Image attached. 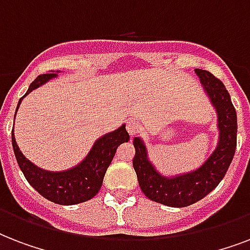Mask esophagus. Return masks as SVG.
<instances>
[{"label":"esophagus","mask_w":250,"mask_h":250,"mask_svg":"<svg viewBox=\"0 0 250 250\" xmlns=\"http://www.w3.org/2000/svg\"><path fill=\"white\" fill-rule=\"evenodd\" d=\"M127 131H128V133L131 136L136 135V133L140 131V123H139L136 119H129V121L127 122Z\"/></svg>","instance_id":"esophagus-1"}]
</instances>
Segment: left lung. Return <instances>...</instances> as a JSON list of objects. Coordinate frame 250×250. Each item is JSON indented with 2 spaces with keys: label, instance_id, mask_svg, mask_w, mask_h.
I'll use <instances>...</instances> for the list:
<instances>
[{
  "label": "left lung",
  "instance_id": "1",
  "mask_svg": "<svg viewBox=\"0 0 250 250\" xmlns=\"http://www.w3.org/2000/svg\"><path fill=\"white\" fill-rule=\"evenodd\" d=\"M194 72L200 78L218 117L219 137L217 148L209 158L196 170L165 176L149 161L144 141L140 137L133 139V146L136 150L133 168L136 171L141 190L149 200L171 208L189 206L209 194L225 178L236 150V110L225 84L209 71L196 68Z\"/></svg>",
  "mask_w": 250,
  "mask_h": 250
}]
</instances>
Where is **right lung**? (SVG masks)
Masks as SVG:
<instances>
[{
    "label": "right lung",
    "mask_w": 250,
    "mask_h": 250,
    "mask_svg": "<svg viewBox=\"0 0 250 250\" xmlns=\"http://www.w3.org/2000/svg\"><path fill=\"white\" fill-rule=\"evenodd\" d=\"M57 72L52 71V74L37 76L29 85L27 93L18 102L17 111L21 100L27 94L53 78H57L58 76ZM17 111H15V115H17ZM128 140L129 135L125 131V125H122L113 132L106 133L97 139L88 153V156L79 165L64 171H48L37 167L23 156V153L21 152L15 141L14 128L11 132L14 154L27 182L42 197L60 205H75V204H80V202L93 198L101 188L105 172L115 156L118 146L122 143H127Z\"/></svg>",
    "instance_id": "add662e5"
}]
</instances>
